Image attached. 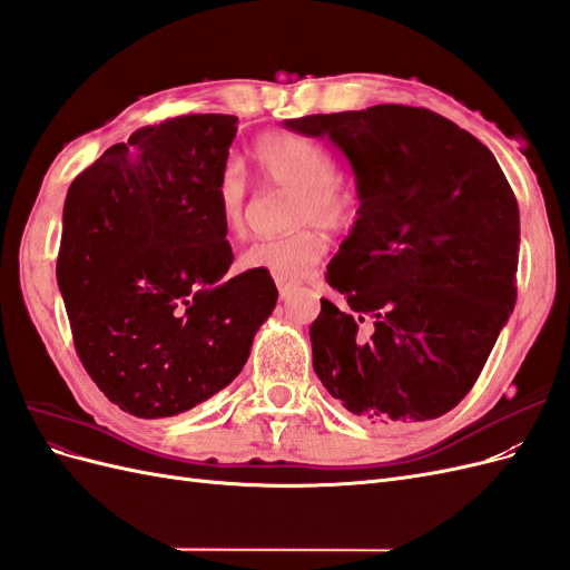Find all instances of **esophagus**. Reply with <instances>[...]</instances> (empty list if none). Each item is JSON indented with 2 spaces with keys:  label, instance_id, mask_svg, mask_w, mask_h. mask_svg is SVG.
Segmentation results:
<instances>
[{
  "label": "esophagus",
  "instance_id": "obj_1",
  "mask_svg": "<svg viewBox=\"0 0 570 570\" xmlns=\"http://www.w3.org/2000/svg\"><path fill=\"white\" fill-rule=\"evenodd\" d=\"M275 285H278V292H281V297L285 299V297L289 295V289H292V283H287V281H275Z\"/></svg>",
  "mask_w": 570,
  "mask_h": 570
}]
</instances>
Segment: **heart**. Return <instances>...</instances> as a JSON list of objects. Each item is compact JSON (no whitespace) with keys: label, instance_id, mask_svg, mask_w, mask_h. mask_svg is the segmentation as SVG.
Returning <instances> with one entry per match:
<instances>
[{"label":"heart","instance_id":"obj_1","mask_svg":"<svg viewBox=\"0 0 570 570\" xmlns=\"http://www.w3.org/2000/svg\"><path fill=\"white\" fill-rule=\"evenodd\" d=\"M254 161L262 176L289 195V235L262 239L237 258V266L273 275L275 281H299L312 273L327 252L325 228H344L356 216V197L337 180V159L325 145L295 132H268L254 142ZM247 178L237 164H226L218 176V209L228 233L243 226Z\"/></svg>","mask_w":570,"mask_h":570}]
</instances>
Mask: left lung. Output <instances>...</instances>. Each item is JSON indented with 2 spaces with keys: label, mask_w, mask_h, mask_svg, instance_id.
<instances>
[{
  "label": "left lung",
  "mask_w": 570,
  "mask_h": 570,
  "mask_svg": "<svg viewBox=\"0 0 570 570\" xmlns=\"http://www.w3.org/2000/svg\"><path fill=\"white\" fill-rule=\"evenodd\" d=\"M283 126L327 137L356 180L358 218L325 273L354 314L321 299L308 331L323 387L373 425L442 416L475 385L515 304L519 204L494 154L402 105Z\"/></svg>",
  "instance_id": "1"
}]
</instances>
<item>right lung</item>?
<instances>
[{
    "label": "right lung",
    "mask_w": 570,
    "mask_h": 570,
    "mask_svg": "<svg viewBox=\"0 0 570 570\" xmlns=\"http://www.w3.org/2000/svg\"><path fill=\"white\" fill-rule=\"evenodd\" d=\"M237 118L195 114L135 130L68 187L57 283L76 352L137 419L176 416L228 387L278 302L233 264L218 209Z\"/></svg>",
    "instance_id": "add662e5"
}]
</instances>
